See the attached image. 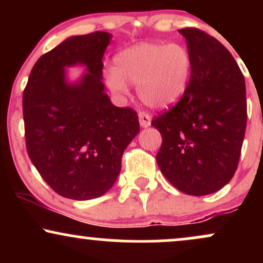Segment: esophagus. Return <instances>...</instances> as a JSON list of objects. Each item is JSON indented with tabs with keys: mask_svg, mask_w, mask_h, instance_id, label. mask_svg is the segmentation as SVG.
<instances>
[{
	"mask_svg": "<svg viewBox=\"0 0 263 263\" xmlns=\"http://www.w3.org/2000/svg\"><path fill=\"white\" fill-rule=\"evenodd\" d=\"M138 119H140V125L142 127H148L151 126V116L146 112H140L138 114Z\"/></svg>",
	"mask_w": 263,
	"mask_h": 263,
	"instance_id": "obj_1",
	"label": "esophagus"
}]
</instances>
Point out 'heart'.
Segmentation results:
<instances>
[{"label":"heart","instance_id":"b5f03b06","mask_svg":"<svg viewBox=\"0 0 263 263\" xmlns=\"http://www.w3.org/2000/svg\"><path fill=\"white\" fill-rule=\"evenodd\" d=\"M193 58L180 43L142 42L115 57V66L105 73L107 86L117 95L137 85L138 96L148 107L168 108L176 105L189 86Z\"/></svg>","mask_w":263,"mask_h":263}]
</instances>
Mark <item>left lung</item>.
I'll return each mask as SVG.
<instances>
[{
  "label": "left lung",
  "instance_id": "1",
  "mask_svg": "<svg viewBox=\"0 0 263 263\" xmlns=\"http://www.w3.org/2000/svg\"><path fill=\"white\" fill-rule=\"evenodd\" d=\"M192 53L189 86L176 106L153 119L162 135L157 163L188 195L211 194L231 180L247 121L245 78L231 53L198 28H183Z\"/></svg>",
  "mask_w": 263,
  "mask_h": 263
}]
</instances>
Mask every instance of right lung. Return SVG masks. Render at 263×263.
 Wrapping results in <instances>:
<instances>
[{
    "label": "right lung",
    "instance_id": "right-lung-1",
    "mask_svg": "<svg viewBox=\"0 0 263 263\" xmlns=\"http://www.w3.org/2000/svg\"><path fill=\"white\" fill-rule=\"evenodd\" d=\"M112 34L93 32L66 38L37 60L23 91L27 152L45 183L74 200L111 189L121 158L140 132L137 112L116 107L102 83V57ZM87 73L68 83L65 67Z\"/></svg>",
    "mask_w": 263,
    "mask_h": 263
}]
</instances>
